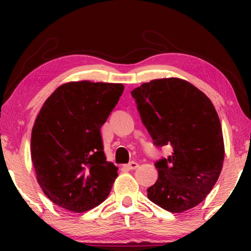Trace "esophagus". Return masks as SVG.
I'll list each match as a JSON object with an SVG mask.
<instances>
[{
  "instance_id": "1",
  "label": "esophagus",
  "mask_w": 251,
  "mask_h": 251,
  "mask_svg": "<svg viewBox=\"0 0 251 251\" xmlns=\"http://www.w3.org/2000/svg\"><path fill=\"white\" fill-rule=\"evenodd\" d=\"M138 166H139L138 163L135 162V161H132V162L126 164V169H129V170H135V169H137V168H138Z\"/></svg>"
}]
</instances>
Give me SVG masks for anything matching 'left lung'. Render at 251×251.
<instances>
[{
	"mask_svg": "<svg viewBox=\"0 0 251 251\" xmlns=\"http://www.w3.org/2000/svg\"><path fill=\"white\" fill-rule=\"evenodd\" d=\"M140 119L156 146L170 145L155 162L156 183L147 197L170 212L201 203L221 175L225 149L221 121L210 99L190 82L157 78L131 91Z\"/></svg>",
	"mask_w": 251,
	"mask_h": 251,
	"instance_id": "left-lung-1",
	"label": "left lung"
}]
</instances>
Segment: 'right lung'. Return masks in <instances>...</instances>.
<instances>
[{"label": "right lung", "mask_w": 251, "mask_h": 251, "mask_svg": "<svg viewBox=\"0 0 251 251\" xmlns=\"http://www.w3.org/2000/svg\"><path fill=\"white\" fill-rule=\"evenodd\" d=\"M121 83L77 81L44 101L30 138L37 183L53 203L83 212L105 201L118 177L106 161L100 128L118 104Z\"/></svg>", "instance_id": "obj_1"}]
</instances>
